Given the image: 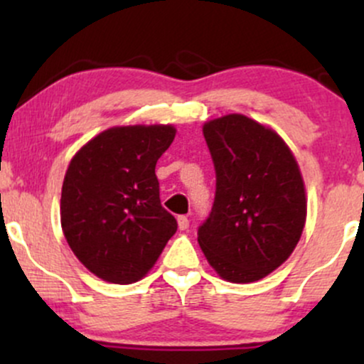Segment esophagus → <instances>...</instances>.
Here are the masks:
<instances>
[{"label": "esophagus", "instance_id": "34e87169", "mask_svg": "<svg viewBox=\"0 0 364 364\" xmlns=\"http://www.w3.org/2000/svg\"><path fill=\"white\" fill-rule=\"evenodd\" d=\"M178 228H179V231H186V229L190 228V220H188L186 215L178 217Z\"/></svg>", "mask_w": 364, "mask_h": 364}]
</instances>
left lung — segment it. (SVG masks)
<instances>
[{"mask_svg": "<svg viewBox=\"0 0 364 364\" xmlns=\"http://www.w3.org/2000/svg\"><path fill=\"white\" fill-rule=\"evenodd\" d=\"M203 136L217 183L198 245L224 281H260L303 235L306 191L298 161L277 132L245 114L207 121Z\"/></svg>", "mask_w": 364, "mask_h": 364, "instance_id": "8db88e82", "label": "left lung"}]
</instances>
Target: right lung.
Instances as JSON below:
<instances>
[{
	"instance_id": "add662e5",
	"label": "right lung",
	"mask_w": 364,
	"mask_h": 364,
	"mask_svg": "<svg viewBox=\"0 0 364 364\" xmlns=\"http://www.w3.org/2000/svg\"><path fill=\"white\" fill-rule=\"evenodd\" d=\"M173 124L112 127L75 154L61 188V228L75 257L112 284H133L156 265L178 223L159 198L156 164Z\"/></svg>"
}]
</instances>
